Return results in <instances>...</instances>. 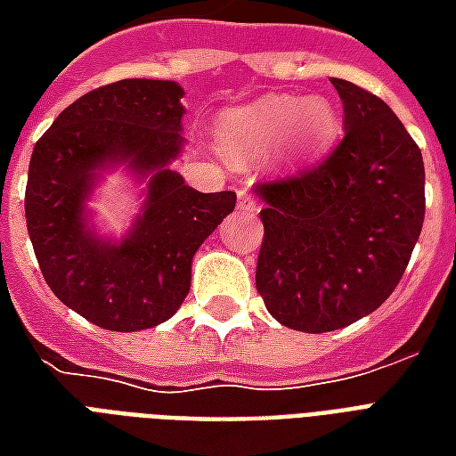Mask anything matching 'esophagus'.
Returning <instances> with one entry per match:
<instances>
[{"label": "esophagus", "mask_w": 456, "mask_h": 456, "mask_svg": "<svg viewBox=\"0 0 456 456\" xmlns=\"http://www.w3.org/2000/svg\"><path fill=\"white\" fill-rule=\"evenodd\" d=\"M239 209H248V212L256 209V200H254V195L244 188L239 190Z\"/></svg>", "instance_id": "obj_1"}]
</instances>
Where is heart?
<instances>
[{
    "label": "heart",
    "mask_w": 456,
    "mask_h": 456,
    "mask_svg": "<svg viewBox=\"0 0 456 456\" xmlns=\"http://www.w3.org/2000/svg\"><path fill=\"white\" fill-rule=\"evenodd\" d=\"M337 129V110L325 97H264L219 121V143L232 156H256L281 143L290 159L325 146Z\"/></svg>",
    "instance_id": "b5f03b06"
}]
</instances>
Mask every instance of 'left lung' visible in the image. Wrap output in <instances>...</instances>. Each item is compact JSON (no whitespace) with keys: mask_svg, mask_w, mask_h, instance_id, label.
Masks as SVG:
<instances>
[{"mask_svg":"<svg viewBox=\"0 0 456 456\" xmlns=\"http://www.w3.org/2000/svg\"><path fill=\"white\" fill-rule=\"evenodd\" d=\"M344 136L325 159L258 183L256 290L281 325L332 332L386 303L425 219L418 143L381 97L332 77Z\"/></svg>","mask_w":456,"mask_h":456,"instance_id":"obj_1","label":"left lung"}]
</instances>
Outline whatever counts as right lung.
<instances>
[{
	"label": "right lung",
	"mask_w": 456,
	"mask_h": 456,
	"mask_svg": "<svg viewBox=\"0 0 456 456\" xmlns=\"http://www.w3.org/2000/svg\"><path fill=\"white\" fill-rule=\"evenodd\" d=\"M183 87L119 80L83 94L36 141L26 227L55 297L112 332H139L175 315L200 244L237 205L232 190L198 192L170 170L185 139ZM147 180V202L121 242L86 227L84 202L104 167Z\"/></svg>",
	"instance_id": "1"
}]
</instances>
